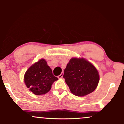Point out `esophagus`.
<instances>
[{
  "mask_svg": "<svg viewBox=\"0 0 124 124\" xmlns=\"http://www.w3.org/2000/svg\"><path fill=\"white\" fill-rule=\"evenodd\" d=\"M63 73H62L61 75H59V76H58V78H59V79H62V78H63Z\"/></svg>",
  "mask_w": 124,
  "mask_h": 124,
  "instance_id": "1",
  "label": "esophagus"
}]
</instances>
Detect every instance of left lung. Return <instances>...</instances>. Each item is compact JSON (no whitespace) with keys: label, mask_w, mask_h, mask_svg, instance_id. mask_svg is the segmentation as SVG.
<instances>
[{"label":"left lung","mask_w":124,"mask_h":124,"mask_svg":"<svg viewBox=\"0 0 124 124\" xmlns=\"http://www.w3.org/2000/svg\"><path fill=\"white\" fill-rule=\"evenodd\" d=\"M63 78L72 93L85 96L95 90L100 77L96 68L84 58H72L64 70Z\"/></svg>","instance_id":"left-lung-1"}]
</instances>
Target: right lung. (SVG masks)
I'll use <instances>...</instances> for the list:
<instances>
[{"label":"right lung","instance_id":"1","mask_svg":"<svg viewBox=\"0 0 124 124\" xmlns=\"http://www.w3.org/2000/svg\"><path fill=\"white\" fill-rule=\"evenodd\" d=\"M58 78L44 59H41L31 66L24 75V83L29 90L35 95L47 93L51 86Z\"/></svg>","mask_w":124,"mask_h":124}]
</instances>
